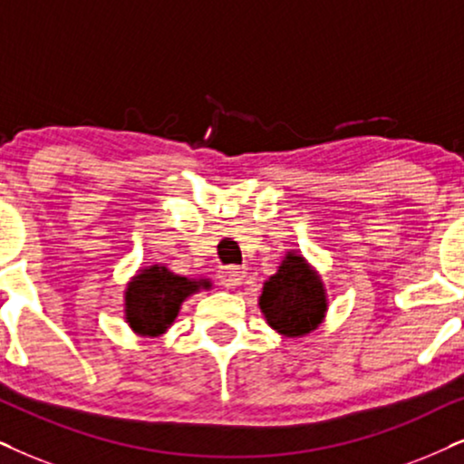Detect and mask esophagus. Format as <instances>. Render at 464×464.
<instances>
[{
  "mask_svg": "<svg viewBox=\"0 0 464 464\" xmlns=\"http://www.w3.org/2000/svg\"><path fill=\"white\" fill-rule=\"evenodd\" d=\"M218 278L222 285L228 286V289H236V286L242 285V280L246 278V272L244 267L239 266H227V267H220Z\"/></svg>",
  "mask_w": 464,
  "mask_h": 464,
  "instance_id": "1",
  "label": "esophagus"
}]
</instances>
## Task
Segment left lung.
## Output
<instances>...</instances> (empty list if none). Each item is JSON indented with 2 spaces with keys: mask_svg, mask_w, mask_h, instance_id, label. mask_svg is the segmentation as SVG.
<instances>
[{
  "mask_svg": "<svg viewBox=\"0 0 464 464\" xmlns=\"http://www.w3.org/2000/svg\"><path fill=\"white\" fill-rule=\"evenodd\" d=\"M259 304L274 330L285 336H302L324 319V285L302 256L289 255L278 272L263 285Z\"/></svg>",
  "mask_w": 464,
  "mask_h": 464,
  "instance_id": "obj_1",
  "label": "left lung"
}]
</instances>
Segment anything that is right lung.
Segmentation results:
<instances>
[{
    "label": "right lung",
    "mask_w": 464,
    "mask_h": 464,
    "mask_svg": "<svg viewBox=\"0 0 464 464\" xmlns=\"http://www.w3.org/2000/svg\"><path fill=\"white\" fill-rule=\"evenodd\" d=\"M198 286H209V283H192L167 267L143 269L126 291L128 324L140 336H160L175 321L181 302Z\"/></svg>",
    "instance_id": "obj_1"
}]
</instances>
